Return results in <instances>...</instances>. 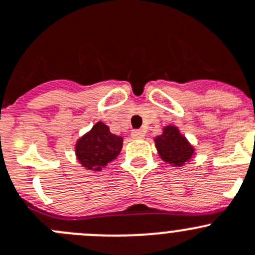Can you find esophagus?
Here are the masks:
<instances>
[{"label":"esophagus","instance_id":"34e87169","mask_svg":"<svg viewBox=\"0 0 255 255\" xmlns=\"http://www.w3.org/2000/svg\"><path fill=\"white\" fill-rule=\"evenodd\" d=\"M131 136L134 137V139H144V136H145V132H144L143 130H132Z\"/></svg>","mask_w":255,"mask_h":255}]
</instances>
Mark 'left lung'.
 Returning a JSON list of instances; mask_svg holds the SVG:
<instances>
[{"label":"left lung","mask_w":255,"mask_h":255,"mask_svg":"<svg viewBox=\"0 0 255 255\" xmlns=\"http://www.w3.org/2000/svg\"><path fill=\"white\" fill-rule=\"evenodd\" d=\"M154 143L163 162L173 167H183L196 155L195 146L176 125L164 126L162 134L154 137Z\"/></svg>","instance_id":"left-lung-1"}]
</instances>
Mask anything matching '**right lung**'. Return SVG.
Masks as SVG:
<instances>
[{
    "label": "right lung",
    "mask_w": 255,
    "mask_h": 255,
    "mask_svg": "<svg viewBox=\"0 0 255 255\" xmlns=\"http://www.w3.org/2000/svg\"><path fill=\"white\" fill-rule=\"evenodd\" d=\"M123 136L112 134L106 124L97 121L90 131L77 140L74 153L85 169L100 172L118 158L123 149Z\"/></svg>",
    "instance_id": "1"
}]
</instances>
